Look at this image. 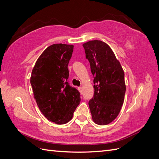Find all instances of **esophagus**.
Returning <instances> with one entry per match:
<instances>
[{
    "mask_svg": "<svg viewBox=\"0 0 159 159\" xmlns=\"http://www.w3.org/2000/svg\"><path fill=\"white\" fill-rule=\"evenodd\" d=\"M78 90L80 92V93H82V87H78Z\"/></svg>",
    "mask_w": 159,
    "mask_h": 159,
    "instance_id": "34e87169",
    "label": "esophagus"
}]
</instances>
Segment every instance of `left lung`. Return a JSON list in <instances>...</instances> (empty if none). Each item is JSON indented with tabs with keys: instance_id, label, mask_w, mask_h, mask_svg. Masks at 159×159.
Instances as JSON below:
<instances>
[{
	"instance_id": "1",
	"label": "left lung",
	"mask_w": 159,
	"mask_h": 159,
	"mask_svg": "<svg viewBox=\"0 0 159 159\" xmlns=\"http://www.w3.org/2000/svg\"><path fill=\"white\" fill-rule=\"evenodd\" d=\"M93 76L94 95L89 102L92 119L106 125L116 119L123 104L126 86L119 60L108 45L90 40L83 45Z\"/></svg>"
}]
</instances>
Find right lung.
Masks as SVG:
<instances>
[{
	"instance_id": "add662e5",
	"label": "right lung",
	"mask_w": 159,
	"mask_h": 159,
	"mask_svg": "<svg viewBox=\"0 0 159 159\" xmlns=\"http://www.w3.org/2000/svg\"><path fill=\"white\" fill-rule=\"evenodd\" d=\"M74 46L53 44L40 55L32 70L30 83L40 111L57 125L67 123L80 102L79 91L68 81V66Z\"/></svg>"
}]
</instances>
